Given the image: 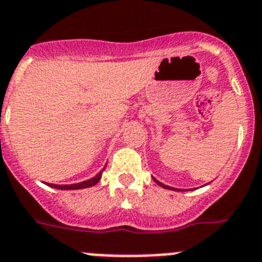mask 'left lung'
I'll use <instances>...</instances> for the list:
<instances>
[{
    "label": "left lung",
    "instance_id": "obj_1",
    "mask_svg": "<svg viewBox=\"0 0 262 262\" xmlns=\"http://www.w3.org/2000/svg\"><path fill=\"white\" fill-rule=\"evenodd\" d=\"M153 179H154V182H156L157 185H159V186H161V187L166 188V190H172V191H182V190H183V188H175V187H170V186H167V185H163L162 182L157 181V179L154 178V177H153Z\"/></svg>",
    "mask_w": 262,
    "mask_h": 262
}]
</instances>
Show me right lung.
Returning a JSON list of instances; mask_svg holds the SVG:
<instances>
[{"mask_svg": "<svg viewBox=\"0 0 262 262\" xmlns=\"http://www.w3.org/2000/svg\"><path fill=\"white\" fill-rule=\"evenodd\" d=\"M106 166H104V169L96 174L93 178L88 179V181H84L80 182V183H74V185H52V183H46L49 185L50 187H54V188H58V190H81V188H88V187H92V186L97 185L99 181L101 179V175H103V171L105 170Z\"/></svg>", "mask_w": 262, "mask_h": 262, "instance_id": "right-lung-1", "label": "right lung"}]
</instances>
